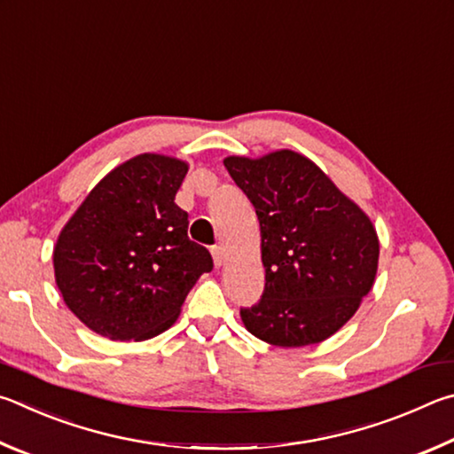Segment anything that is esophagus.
<instances>
[{
    "label": "esophagus",
    "instance_id": "obj_1",
    "mask_svg": "<svg viewBox=\"0 0 454 454\" xmlns=\"http://www.w3.org/2000/svg\"><path fill=\"white\" fill-rule=\"evenodd\" d=\"M211 255H213V263H215V267H221L223 263H225V251H223L221 247H213L211 249Z\"/></svg>",
    "mask_w": 454,
    "mask_h": 454
}]
</instances>
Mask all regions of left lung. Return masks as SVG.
<instances>
[{"mask_svg":"<svg viewBox=\"0 0 454 454\" xmlns=\"http://www.w3.org/2000/svg\"><path fill=\"white\" fill-rule=\"evenodd\" d=\"M223 163L261 227L265 293L241 311L245 329L283 348L335 335L375 285L379 235L369 215L297 151L229 155Z\"/></svg>","mask_w":454,"mask_h":454,"instance_id":"1","label":"left lung"}]
</instances>
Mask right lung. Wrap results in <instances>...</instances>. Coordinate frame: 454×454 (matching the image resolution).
Returning a JSON list of instances; mask_svg holds the SVG:
<instances>
[{
	"instance_id": "obj_1",
	"label": "right lung",
	"mask_w": 454,
	"mask_h": 454,
	"mask_svg": "<svg viewBox=\"0 0 454 454\" xmlns=\"http://www.w3.org/2000/svg\"><path fill=\"white\" fill-rule=\"evenodd\" d=\"M187 171L177 157L135 155L111 169L63 225L53 245L55 283L87 329L135 343L161 335L213 269L175 203Z\"/></svg>"
}]
</instances>
